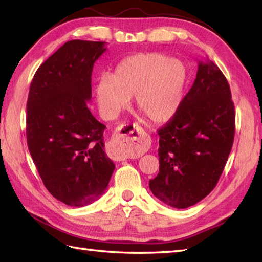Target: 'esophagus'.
<instances>
[{
    "label": "esophagus",
    "mask_w": 262,
    "mask_h": 262,
    "mask_svg": "<svg viewBox=\"0 0 262 262\" xmlns=\"http://www.w3.org/2000/svg\"><path fill=\"white\" fill-rule=\"evenodd\" d=\"M148 149V141L143 129L137 125H121L111 137L106 152L114 161L137 157Z\"/></svg>",
    "instance_id": "esophagus-1"
}]
</instances>
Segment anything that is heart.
Returning a JSON list of instances; mask_svg holds the SVG:
<instances>
[{
  "label": "heart",
  "mask_w": 262,
  "mask_h": 262,
  "mask_svg": "<svg viewBox=\"0 0 262 262\" xmlns=\"http://www.w3.org/2000/svg\"><path fill=\"white\" fill-rule=\"evenodd\" d=\"M188 72L179 60L163 53H141L117 66L114 75L99 77L96 95L101 110L113 115L135 97V108L145 120H171L183 103Z\"/></svg>",
  "instance_id": "heart-1"
}]
</instances>
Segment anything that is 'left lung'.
<instances>
[{
  "instance_id": "1",
  "label": "left lung",
  "mask_w": 262,
  "mask_h": 262,
  "mask_svg": "<svg viewBox=\"0 0 262 262\" xmlns=\"http://www.w3.org/2000/svg\"><path fill=\"white\" fill-rule=\"evenodd\" d=\"M236 112L227 78L214 62H199L196 78L178 112L161 129L159 172L152 194L184 209L215 188L231 151Z\"/></svg>"
}]
</instances>
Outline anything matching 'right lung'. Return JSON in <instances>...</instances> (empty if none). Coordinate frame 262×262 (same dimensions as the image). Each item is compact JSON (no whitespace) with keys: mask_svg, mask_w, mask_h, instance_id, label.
<instances>
[{"mask_svg":"<svg viewBox=\"0 0 262 262\" xmlns=\"http://www.w3.org/2000/svg\"><path fill=\"white\" fill-rule=\"evenodd\" d=\"M104 41L70 40L35 72L26 104V140L43 185L72 207L99 199L114 164L104 151V130L88 108L95 62Z\"/></svg>","mask_w":262,"mask_h":262,"instance_id":"right-lung-1","label":"right lung"}]
</instances>
